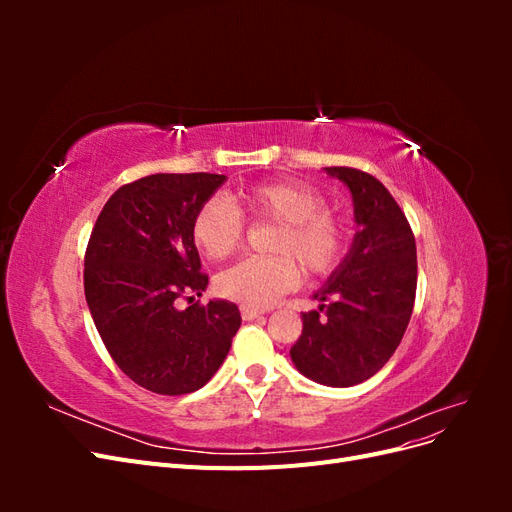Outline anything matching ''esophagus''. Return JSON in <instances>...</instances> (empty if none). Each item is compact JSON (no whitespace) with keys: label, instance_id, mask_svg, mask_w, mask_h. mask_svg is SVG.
Wrapping results in <instances>:
<instances>
[{"label":"esophagus","instance_id":"esophagus-1","mask_svg":"<svg viewBox=\"0 0 512 512\" xmlns=\"http://www.w3.org/2000/svg\"><path fill=\"white\" fill-rule=\"evenodd\" d=\"M262 314H265V312H260V309L247 307V305L241 307V318H243V320H254V318H260Z\"/></svg>","mask_w":512,"mask_h":512}]
</instances>
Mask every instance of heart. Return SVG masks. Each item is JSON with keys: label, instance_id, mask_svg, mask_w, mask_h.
I'll use <instances>...</instances> for the list:
<instances>
[{"label": "heart", "instance_id": "1", "mask_svg": "<svg viewBox=\"0 0 512 512\" xmlns=\"http://www.w3.org/2000/svg\"><path fill=\"white\" fill-rule=\"evenodd\" d=\"M271 220L277 230L271 252L277 256L243 258L215 277V290L224 299L262 309L284 297L299 284V267L312 275H324L339 262L346 247V230L327 200L303 181H262L239 190L226 203L209 198L192 220L194 245L211 260H222L237 250L245 222Z\"/></svg>", "mask_w": 512, "mask_h": 512}]
</instances>
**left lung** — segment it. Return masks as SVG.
<instances>
[{
	"label": "left lung",
	"instance_id": "obj_1",
	"mask_svg": "<svg viewBox=\"0 0 512 512\" xmlns=\"http://www.w3.org/2000/svg\"><path fill=\"white\" fill-rule=\"evenodd\" d=\"M352 194L359 226L346 258L301 316L290 348L301 374L324 386L361 384L384 367L404 337L416 294V243L404 211L384 185L363 170L324 168Z\"/></svg>",
	"mask_w": 512,
	"mask_h": 512
}]
</instances>
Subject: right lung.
Here are the masks:
<instances>
[{
	"label": "right lung",
	"mask_w": 512,
	"mask_h": 512,
	"mask_svg": "<svg viewBox=\"0 0 512 512\" xmlns=\"http://www.w3.org/2000/svg\"><path fill=\"white\" fill-rule=\"evenodd\" d=\"M224 181L211 173H158L121 185L91 230L85 252L91 318L119 369L151 393L185 395L205 386L241 327L239 307L230 301L175 305L192 292L200 297L209 284L192 220Z\"/></svg>",
	"instance_id": "1"
}]
</instances>
